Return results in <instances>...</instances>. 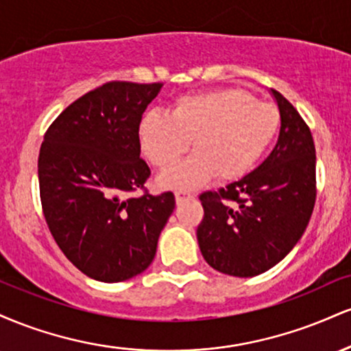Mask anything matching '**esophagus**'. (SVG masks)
Segmentation results:
<instances>
[{
	"instance_id": "esophagus-1",
	"label": "esophagus",
	"mask_w": 351,
	"mask_h": 351,
	"mask_svg": "<svg viewBox=\"0 0 351 351\" xmlns=\"http://www.w3.org/2000/svg\"><path fill=\"white\" fill-rule=\"evenodd\" d=\"M193 198H195V196H193L191 193H188V191H176L175 193L176 204H183V203H186V201L193 199Z\"/></svg>"
}]
</instances>
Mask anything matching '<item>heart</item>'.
Segmentation results:
<instances>
[{
  "label": "heart",
  "instance_id": "1",
  "mask_svg": "<svg viewBox=\"0 0 351 351\" xmlns=\"http://www.w3.org/2000/svg\"><path fill=\"white\" fill-rule=\"evenodd\" d=\"M280 127L276 106L256 100L239 87L183 95L171 114L152 110L138 127L142 150L156 168H169L189 149L186 162L160 175L168 189H195L217 175L223 181L243 178L271 147Z\"/></svg>",
  "mask_w": 351,
  "mask_h": 351
}]
</instances>
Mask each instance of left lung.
Returning <instances> with one entry per match:
<instances>
[{
	"mask_svg": "<svg viewBox=\"0 0 351 351\" xmlns=\"http://www.w3.org/2000/svg\"><path fill=\"white\" fill-rule=\"evenodd\" d=\"M280 134L271 155L244 178L199 195L204 217L198 244L204 261L234 277L259 276L299 243L317 196L315 145L308 125L272 88Z\"/></svg>",
	"mask_w": 351,
	"mask_h": 351,
	"instance_id": "8db88e82",
	"label": "left lung"
}]
</instances>
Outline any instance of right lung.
<instances>
[{"label":"right lung","mask_w":351,"mask_h":351,"mask_svg":"<svg viewBox=\"0 0 351 351\" xmlns=\"http://www.w3.org/2000/svg\"><path fill=\"white\" fill-rule=\"evenodd\" d=\"M163 84H104L72 102L44 135L38 160L47 228L64 256L100 282H122L152 264L175 209L171 191L145 189L138 127ZM136 189L144 195L128 197Z\"/></svg>","instance_id":"obj_1"}]
</instances>
